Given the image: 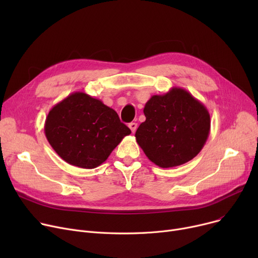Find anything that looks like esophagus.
<instances>
[{"label": "esophagus", "instance_id": "1", "mask_svg": "<svg viewBox=\"0 0 258 258\" xmlns=\"http://www.w3.org/2000/svg\"><path fill=\"white\" fill-rule=\"evenodd\" d=\"M137 126H138V124L136 123V122H131V123L128 124V127L131 128V131H132L133 133L136 132V130H137Z\"/></svg>", "mask_w": 258, "mask_h": 258}]
</instances>
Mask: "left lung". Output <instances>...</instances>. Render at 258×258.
<instances>
[{
    "label": "left lung",
    "mask_w": 258,
    "mask_h": 258,
    "mask_svg": "<svg viewBox=\"0 0 258 258\" xmlns=\"http://www.w3.org/2000/svg\"><path fill=\"white\" fill-rule=\"evenodd\" d=\"M145 121L135 137L153 163L162 168L192 160L204 147L210 133L206 106L182 88L154 95L145 103Z\"/></svg>",
    "instance_id": "1"
}]
</instances>
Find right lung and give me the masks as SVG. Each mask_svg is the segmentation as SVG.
I'll return each mask as SVG.
<instances>
[{
	"instance_id": "add662e5",
	"label": "right lung",
	"mask_w": 258,
	"mask_h": 258,
	"mask_svg": "<svg viewBox=\"0 0 258 258\" xmlns=\"http://www.w3.org/2000/svg\"><path fill=\"white\" fill-rule=\"evenodd\" d=\"M44 130L63 161L87 169L101 165L131 134L113 108L84 92H74L54 105Z\"/></svg>"
}]
</instances>
